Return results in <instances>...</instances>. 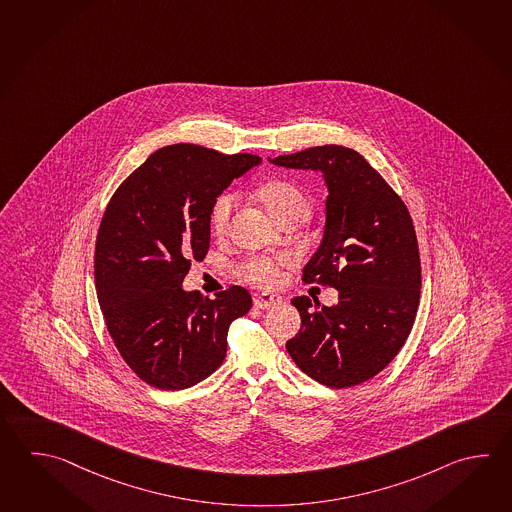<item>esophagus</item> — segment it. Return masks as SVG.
Masks as SVG:
<instances>
[{
  "label": "esophagus",
  "instance_id": "obj_1",
  "mask_svg": "<svg viewBox=\"0 0 512 512\" xmlns=\"http://www.w3.org/2000/svg\"><path fill=\"white\" fill-rule=\"evenodd\" d=\"M282 303L281 295H277V293H255V297H253V304L257 306V308H261V310H270L273 306H277V304Z\"/></svg>",
  "mask_w": 512,
  "mask_h": 512
}]
</instances>
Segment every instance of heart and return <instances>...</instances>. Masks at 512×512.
Here are the masks:
<instances>
[{"instance_id": "heart-1", "label": "heart", "mask_w": 512, "mask_h": 512, "mask_svg": "<svg viewBox=\"0 0 512 512\" xmlns=\"http://www.w3.org/2000/svg\"><path fill=\"white\" fill-rule=\"evenodd\" d=\"M257 199L261 200L264 209L277 222L295 213L304 217H308L310 213V202L306 199V195L297 186H293L292 182H286V180H272L262 184L261 188L257 189ZM235 206H237L235 193H222L219 199L213 202L211 206L213 230L222 233L228 228ZM282 262L284 261L279 257H255L242 264L240 275L246 281L255 282L259 286H272L277 281L279 266Z\"/></svg>"}]
</instances>
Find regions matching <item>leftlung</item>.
<instances>
[{
	"label": "left lung",
	"mask_w": 512,
	"mask_h": 512,
	"mask_svg": "<svg viewBox=\"0 0 512 512\" xmlns=\"http://www.w3.org/2000/svg\"><path fill=\"white\" fill-rule=\"evenodd\" d=\"M268 160L323 173V240L303 279L339 293L334 306L316 303L315 309L310 297L292 299L301 330L286 350L321 385L365 383L405 345L418 312L421 262L407 206L350 147H310Z\"/></svg>",
	"instance_id": "1"
}]
</instances>
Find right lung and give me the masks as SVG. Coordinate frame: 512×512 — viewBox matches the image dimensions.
Here are the masks:
<instances>
[{"mask_svg":"<svg viewBox=\"0 0 512 512\" xmlns=\"http://www.w3.org/2000/svg\"><path fill=\"white\" fill-rule=\"evenodd\" d=\"M261 162L193 144L162 147L109 200L94 284L118 352L147 385L184 390L211 376L226 357L230 324L250 312L242 286L211 301L182 282L208 253L213 202Z\"/></svg>","mask_w":512,"mask_h":512,"instance_id":"add662e5","label":"right lung"}]
</instances>
